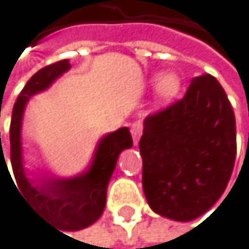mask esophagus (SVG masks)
I'll return each mask as SVG.
<instances>
[{
  "label": "esophagus",
  "instance_id": "34e87169",
  "mask_svg": "<svg viewBox=\"0 0 249 249\" xmlns=\"http://www.w3.org/2000/svg\"><path fill=\"white\" fill-rule=\"evenodd\" d=\"M141 130H142V127H141V123H140V122H135L134 124H132V127H130V132H132V137H134V142H135V144H137L138 140H140Z\"/></svg>",
  "mask_w": 249,
  "mask_h": 249
}]
</instances>
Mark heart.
<instances>
[{
  "mask_svg": "<svg viewBox=\"0 0 249 249\" xmlns=\"http://www.w3.org/2000/svg\"><path fill=\"white\" fill-rule=\"evenodd\" d=\"M177 90H178V79L174 73L168 72V73L160 75L158 81V93L162 99H168L174 96Z\"/></svg>",
  "mask_w": 249,
  "mask_h": 249,
  "instance_id": "b5f03b06",
  "label": "heart"
}]
</instances>
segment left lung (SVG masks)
<instances>
[{
    "instance_id": "obj_1",
    "label": "left lung",
    "mask_w": 249,
    "mask_h": 249,
    "mask_svg": "<svg viewBox=\"0 0 249 249\" xmlns=\"http://www.w3.org/2000/svg\"><path fill=\"white\" fill-rule=\"evenodd\" d=\"M142 188L153 212L192 221L222 196L236 159L231 104L212 75L194 78L182 99L144 120Z\"/></svg>"
}]
</instances>
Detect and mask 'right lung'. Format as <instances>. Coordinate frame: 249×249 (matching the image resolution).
Instances as JSON below:
<instances>
[{"instance_id": "1", "label": "right lung", "mask_w": 249, "mask_h": 249, "mask_svg": "<svg viewBox=\"0 0 249 249\" xmlns=\"http://www.w3.org/2000/svg\"><path fill=\"white\" fill-rule=\"evenodd\" d=\"M69 69H71V64L67 60L49 64L34 73L22 89L12 112L10 160L16 185L24 196L22 198H25L36 212L55 222L61 230L75 231L89 227L104 213L108 182L117 164L119 155L124 149L132 147V135L127 127H122L104 137L97 145L91 168L75 178L64 180V178L51 177L49 174H37L36 178H28L25 176L24 167H22L20 124L27 100L33 94L48 89ZM4 162L5 159L2 160V165ZM5 168L9 170L7 164Z\"/></svg>"}]
</instances>
